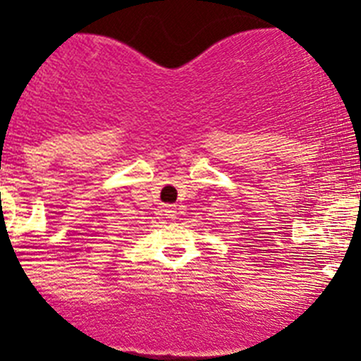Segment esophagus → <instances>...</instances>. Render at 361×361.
<instances>
[{
	"label": "esophagus",
	"instance_id": "34e87169",
	"mask_svg": "<svg viewBox=\"0 0 361 361\" xmlns=\"http://www.w3.org/2000/svg\"><path fill=\"white\" fill-rule=\"evenodd\" d=\"M164 213H166L167 218L174 220V218H176V207H174V206H166V207H164Z\"/></svg>",
	"mask_w": 361,
	"mask_h": 361
}]
</instances>
